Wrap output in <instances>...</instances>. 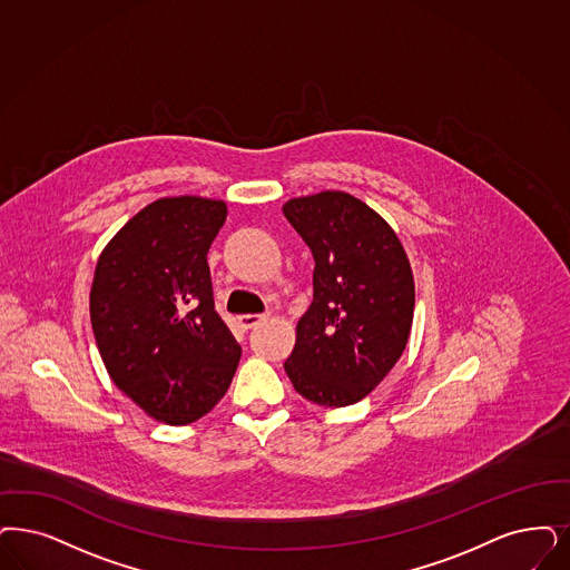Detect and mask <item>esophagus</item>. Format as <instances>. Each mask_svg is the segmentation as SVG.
<instances>
[{
    "mask_svg": "<svg viewBox=\"0 0 570 570\" xmlns=\"http://www.w3.org/2000/svg\"><path fill=\"white\" fill-rule=\"evenodd\" d=\"M262 321H266V315H243L238 318V323H240L245 330H254Z\"/></svg>",
    "mask_w": 570,
    "mask_h": 570,
    "instance_id": "obj_1",
    "label": "esophagus"
}]
</instances>
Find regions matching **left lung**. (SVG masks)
Here are the masks:
<instances>
[{"label":"left lung","instance_id":"left-lung-1","mask_svg":"<svg viewBox=\"0 0 570 570\" xmlns=\"http://www.w3.org/2000/svg\"><path fill=\"white\" fill-rule=\"evenodd\" d=\"M283 215L315 257L313 302L285 361L316 405L367 397L400 361L414 316V275L395 230L353 194L289 198Z\"/></svg>","mask_w":570,"mask_h":570}]
</instances>
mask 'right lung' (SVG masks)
I'll use <instances>...</instances> for the list:
<instances>
[{
    "instance_id": "right-lung-1",
    "label": "right lung",
    "mask_w": 570,
    "mask_h": 570,
    "mask_svg": "<svg viewBox=\"0 0 570 570\" xmlns=\"http://www.w3.org/2000/svg\"><path fill=\"white\" fill-rule=\"evenodd\" d=\"M224 200L165 196L99 255L90 323L107 374L154 421L190 424L233 382L240 344L215 313L207 254Z\"/></svg>"
}]
</instances>
